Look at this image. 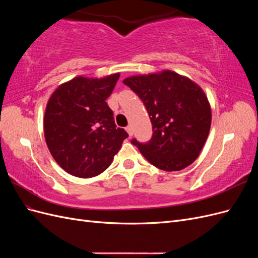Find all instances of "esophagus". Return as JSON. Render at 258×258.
Segmentation results:
<instances>
[{"mask_svg": "<svg viewBox=\"0 0 258 258\" xmlns=\"http://www.w3.org/2000/svg\"><path fill=\"white\" fill-rule=\"evenodd\" d=\"M126 131L128 132L129 137H132V135H134V131H132V127H131V126H128V127H126Z\"/></svg>", "mask_w": 258, "mask_h": 258, "instance_id": "obj_1", "label": "esophagus"}]
</instances>
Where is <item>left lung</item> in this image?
<instances>
[{
  "label": "left lung",
  "instance_id": "8db88e82",
  "mask_svg": "<svg viewBox=\"0 0 258 258\" xmlns=\"http://www.w3.org/2000/svg\"><path fill=\"white\" fill-rule=\"evenodd\" d=\"M123 84L141 99L153 128L150 141L132 139L131 143L158 169L179 171L191 165L211 127V108L202 89L171 71L128 77Z\"/></svg>",
  "mask_w": 258,
  "mask_h": 258
}]
</instances>
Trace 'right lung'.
Segmentation results:
<instances>
[{"mask_svg":"<svg viewBox=\"0 0 258 258\" xmlns=\"http://www.w3.org/2000/svg\"><path fill=\"white\" fill-rule=\"evenodd\" d=\"M119 74L79 76L56 89L46 107V144L58 165L77 177L99 175L111 166L128 134L117 128L106 99Z\"/></svg>","mask_w":258,"mask_h":258,"instance_id":"right-lung-1","label":"right lung"}]
</instances>
